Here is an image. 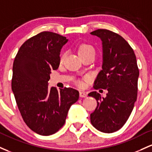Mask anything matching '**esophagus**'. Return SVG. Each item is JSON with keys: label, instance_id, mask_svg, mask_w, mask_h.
Listing matches in <instances>:
<instances>
[{"label": "esophagus", "instance_id": "esophagus-1", "mask_svg": "<svg viewBox=\"0 0 152 152\" xmlns=\"http://www.w3.org/2000/svg\"><path fill=\"white\" fill-rule=\"evenodd\" d=\"M80 97H81V98H86L87 93L84 91H80Z\"/></svg>", "mask_w": 152, "mask_h": 152}]
</instances>
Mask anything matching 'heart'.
<instances>
[{"mask_svg":"<svg viewBox=\"0 0 152 152\" xmlns=\"http://www.w3.org/2000/svg\"><path fill=\"white\" fill-rule=\"evenodd\" d=\"M78 52H79L80 56H81L83 55V54L89 53V52H95V49L91 45H90V44L83 43L81 44L79 46V47H78ZM64 57H65V54H62V55L60 56L61 62H62ZM77 85L78 86L82 87L83 86V83L80 81H77Z\"/></svg>","mask_w":152,"mask_h":152,"instance_id":"heart-1","label":"heart"}]
</instances>
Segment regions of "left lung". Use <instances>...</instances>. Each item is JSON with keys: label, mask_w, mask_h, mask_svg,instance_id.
Listing matches in <instances>:
<instances>
[{"label": "left lung", "mask_w": 152, "mask_h": 152, "mask_svg": "<svg viewBox=\"0 0 152 152\" xmlns=\"http://www.w3.org/2000/svg\"><path fill=\"white\" fill-rule=\"evenodd\" d=\"M101 39L103 65L94 83L95 89H106L105 98L96 91L88 95L97 100L90 114L92 125L104 133L115 132L130 116L137 98L139 75L134 50L121 36L107 29L92 31Z\"/></svg>", "instance_id": "1"}]
</instances>
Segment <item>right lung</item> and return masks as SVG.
Segmentation results:
<instances>
[{"mask_svg": "<svg viewBox=\"0 0 152 152\" xmlns=\"http://www.w3.org/2000/svg\"><path fill=\"white\" fill-rule=\"evenodd\" d=\"M65 37L43 31L28 39L18 51L13 65L12 91L23 121L42 136L55 134L64 126L69 109L79 98L70 88H48L52 70L58 69Z\"/></svg>", "mask_w": 152, "mask_h": 152, "instance_id": "right-lung-1", "label": "right lung"}]
</instances>
